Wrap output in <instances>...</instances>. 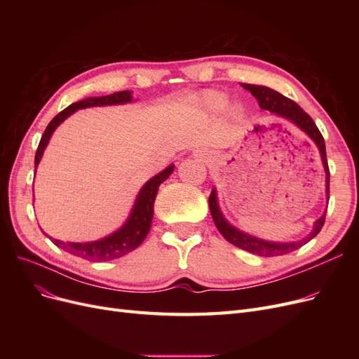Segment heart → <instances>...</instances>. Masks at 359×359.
I'll list each match as a JSON object with an SVG mask.
<instances>
[{
  "label": "heart",
  "instance_id": "b5f03b06",
  "mask_svg": "<svg viewBox=\"0 0 359 359\" xmlns=\"http://www.w3.org/2000/svg\"><path fill=\"white\" fill-rule=\"evenodd\" d=\"M198 103L208 111H222L227 104V95L219 91H205L201 94Z\"/></svg>",
  "mask_w": 359,
  "mask_h": 359
}]
</instances>
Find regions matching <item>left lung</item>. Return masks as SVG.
Instances as JSON below:
<instances>
[{
    "label": "left lung",
    "mask_w": 359,
    "mask_h": 359,
    "mask_svg": "<svg viewBox=\"0 0 359 359\" xmlns=\"http://www.w3.org/2000/svg\"><path fill=\"white\" fill-rule=\"evenodd\" d=\"M243 86L256 97L260 109H266L277 116L289 119L290 123L299 127L304 133H307L313 142L316 144L319 153H320V160H322V165L325 169V175H327V199H330V168H328V160H327V149H325L323 136L319 132L316 124H314L311 116L304 112L295 102L287 99V97H285V95H281L280 93H277L274 90L268 88V86L250 85V83H243ZM208 203H210V211H211L212 220L217 226V229L220 231V233L224 236L226 241H229L231 244L245 250V252H248V253H253L257 256H265V257L287 255L290 252H295V250L301 248L304 244H307L310 240H313V238L320 232L322 226L325 223V214H327L325 212L319 220L314 222L311 233L304 238V240H299L295 243H271V241H265V240H259V238H256L253 235L244 233L227 222L219 208L215 189H212V191L210 194Z\"/></svg>",
    "instance_id": "1"
}]
</instances>
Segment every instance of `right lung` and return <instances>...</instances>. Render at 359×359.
<instances>
[{
  "instance_id": "right-lung-1",
  "label": "right lung",
  "mask_w": 359,
  "mask_h": 359,
  "mask_svg": "<svg viewBox=\"0 0 359 359\" xmlns=\"http://www.w3.org/2000/svg\"><path fill=\"white\" fill-rule=\"evenodd\" d=\"M132 91H119L109 95H102V97H88V99L81 100L78 103H73L66 109L61 111L52 121L48 124L45 133H43L40 144L36 153L34 165L36 169L41 160L43 153H45V148L49 144V139L52 133L55 132V128L64 121V119L69 118L72 114H74L78 109H83V107H91V106H109V104H124L132 102ZM173 165L168 166L165 170L157 173L156 177L151 178L145 186L140 189L136 202L133 205V210L130 212L127 222L119 227V229L109 236H104L99 241H91V243H64L60 240L50 241L57 247L62 248L64 252H67L73 256H78L86 260H94V262H106V260L118 259L127 253L132 252V250L137 248L140 244L144 243L149 229H151V222H153L154 215V201L158 191V186L169 178L170 173L173 172Z\"/></svg>"
}]
</instances>
